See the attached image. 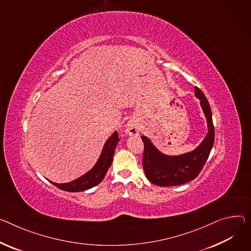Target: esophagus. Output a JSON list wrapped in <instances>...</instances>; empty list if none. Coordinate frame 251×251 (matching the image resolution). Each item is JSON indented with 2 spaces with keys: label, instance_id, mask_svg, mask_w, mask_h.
I'll return each mask as SVG.
<instances>
[{
  "label": "esophagus",
  "instance_id": "1",
  "mask_svg": "<svg viewBox=\"0 0 251 251\" xmlns=\"http://www.w3.org/2000/svg\"><path fill=\"white\" fill-rule=\"evenodd\" d=\"M126 132L130 136H135V135H138L140 133V129L137 124H135L134 122H129L126 125Z\"/></svg>",
  "mask_w": 251,
  "mask_h": 251
}]
</instances>
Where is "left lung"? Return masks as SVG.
<instances>
[{
    "instance_id": "obj_1",
    "label": "left lung",
    "mask_w": 251,
    "mask_h": 251,
    "mask_svg": "<svg viewBox=\"0 0 251 251\" xmlns=\"http://www.w3.org/2000/svg\"><path fill=\"white\" fill-rule=\"evenodd\" d=\"M195 96L200 100L208 124L206 137L195 150L179 156H167L159 152L145 136L141 137L144 143L143 169L147 179L155 185L175 186L187 183L198 176L207 161L215 136L212 113L207 98L198 87H195Z\"/></svg>"
}]
</instances>
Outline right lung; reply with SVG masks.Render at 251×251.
I'll return each mask as SVG.
<instances>
[{"instance_id":"add662e5","label":"right lung","mask_w":251,"mask_h":251,"mask_svg":"<svg viewBox=\"0 0 251 251\" xmlns=\"http://www.w3.org/2000/svg\"><path fill=\"white\" fill-rule=\"evenodd\" d=\"M118 142H119L118 132H114L111 135V137H109V139L106 141L96 165L88 173L81 176L80 178L73 180L72 182H69V183H63V184L54 183L52 181L50 182L58 188L68 192L85 191L87 189H90L98 185L103 180L104 176L106 175L113 161L114 151H115V148Z\"/></svg>"}]
</instances>
